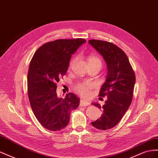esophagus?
I'll return each instance as SVG.
<instances>
[{
    "label": "esophagus",
    "instance_id": "esophagus-1",
    "mask_svg": "<svg viewBox=\"0 0 158 158\" xmlns=\"http://www.w3.org/2000/svg\"><path fill=\"white\" fill-rule=\"evenodd\" d=\"M89 103L87 102L84 101V100H81L80 101V106L81 107H86L88 106H89Z\"/></svg>",
    "mask_w": 158,
    "mask_h": 158
}]
</instances>
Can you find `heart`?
Returning a JSON list of instances; mask_svg holds the SVG:
<instances>
[{"label": "heart", "mask_w": 158, "mask_h": 158, "mask_svg": "<svg viewBox=\"0 0 158 158\" xmlns=\"http://www.w3.org/2000/svg\"><path fill=\"white\" fill-rule=\"evenodd\" d=\"M90 61H95V62H99L101 63L100 60L97 58V57L92 56L90 57L88 62ZM73 63V62H72ZM94 88V85L91 83H83L80 84L78 85H76V90L77 91V92L80 94L83 97H89L90 95V90Z\"/></svg>", "instance_id": "heart-1"}]
</instances>
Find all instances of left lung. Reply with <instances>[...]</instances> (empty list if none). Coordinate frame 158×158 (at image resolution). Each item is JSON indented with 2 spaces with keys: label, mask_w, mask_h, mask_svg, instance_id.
Masks as SVG:
<instances>
[{
  "label": "left lung",
  "mask_w": 158,
  "mask_h": 158,
  "mask_svg": "<svg viewBox=\"0 0 158 158\" xmlns=\"http://www.w3.org/2000/svg\"><path fill=\"white\" fill-rule=\"evenodd\" d=\"M89 44L101 55L107 64L106 80L100 89L99 97L107 99L102 107L97 103L94 106L101 110L103 114L92 125L99 130H107L115 127L131 106L135 74L125 52L111 43L89 40Z\"/></svg>",
  "instance_id": "1"
}]
</instances>
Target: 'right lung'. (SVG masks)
Wrapping results in <instances>:
<instances>
[{"label":"right lung","mask_w":158,"mask_h":158,"mask_svg":"<svg viewBox=\"0 0 158 158\" xmlns=\"http://www.w3.org/2000/svg\"><path fill=\"white\" fill-rule=\"evenodd\" d=\"M85 43L84 39L58 40L47 43L37 50L27 74L30 106L37 121L52 131L65 128L70 113L79 106L80 99L73 93L64 99L56 94V82L64 75L72 55Z\"/></svg>","instance_id":"right-lung-1"}]
</instances>
